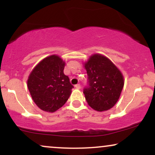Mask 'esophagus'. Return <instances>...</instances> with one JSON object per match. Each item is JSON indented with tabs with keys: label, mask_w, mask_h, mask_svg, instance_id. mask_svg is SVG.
Instances as JSON below:
<instances>
[{
	"label": "esophagus",
	"mask_w": 155,
	"mask_h": 155,
	"mask_svg": "<svg viewBox=\"0 0 155 155\" xmlns=\"http://www.w3.org/2000/svg\"><path fill=\"white\" fill-rule=\"evenodd\" d=\"M75 87H76V89H80V88H81V86H80L79 84H76V85H75Z\"/></svg>",
	"instance_id": "34e87169"
}]
</instances>
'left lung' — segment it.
Returning <instances> with one entry per match:
<instances>
[{
	"mask_svg": "<svg viewBox=\"0 0 155 155\" xmlns=\"http://www.w3.org/2000/svg\"><path fill=\"white\" fill-rule=\"evenodd\" d=\"M89 87L84 90L89 106L97 111L110 109L117 104L124 87L122 72L104 55L94 54L84 63Z\"/></svg>",
	"mask_w": 155,
	"mask_h": 155,
	"instance_id": "left-lung-1",
	"label": "left lung"
}]
</instances>
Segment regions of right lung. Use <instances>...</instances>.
Segmentation results:
<instances>
[{"label": "right lung", "instance_id": "add662e5", "mask_svg": "<svg viewBox=\"0 0 155 155\" xmlns=\"http://www.w3.org/2000/svg\"><path fill=\"white\" fill-rule=\"evenodd\" d=\"M65 63L52 54L35 65L28 79V87L36 106L47 112L61 108L71 94L74 86L63 73Z\"/></svg>", "mask_w": 155, "mask_h": 155}]
</instances>
